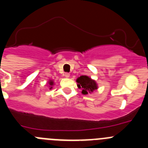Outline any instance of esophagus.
<instances>
[{"label":"esophagus","instance_id":"esophagus-1","mask_svg":"<svg viewBox=\"0 0 148 148\" xmlns=\"http://www.w3.org/2000/svg\"><path fill=\"white\" fill-rule=\"evenodd\" d=\"M70 74H69V73H65L64 74V76H65V78H69V77H70Z\"/></svg>","mask_w":148,"mask_h":148}]
</instances>
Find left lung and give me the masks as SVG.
<instances>
[{
	"label": "left lung",
	"mask_w": 148,
	"mask_h": 148,
	"mask_svg": "<svg viewBox=\"0 0 148 148\" xmlns=\"http://www.w3.org/2000/svg\"><path fill=\"white\" fill-rule=\"evenodd\" d=\"M76 82L78 83L77 86L79 89H82V92L84 95L91 93L94 90L98 89L96 82L87 75H82V76L78 77L77 78Z\"/></svg>",
	"instance_id": "1"
}]
</instances>
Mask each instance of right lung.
Returning <instances> with one entry per match:
<instances>
[{
	"mask_svg": "<svg viewBox=\"0 0 148 148\" xmlns=\"http://www.w3.org/2000/svg\"><path fill=\"white\" fill-rule=\"evenodd\" d=\"M48 84H49V87H50V88H49V89L53 88V84H54V82H53V80H49V82H48Z\"/></svg>",
	"mask_w": 148,
	"mask_h": 148,
	"instance_id": "right-lung-1",
	"label": "right lung"
}]
</instances>
